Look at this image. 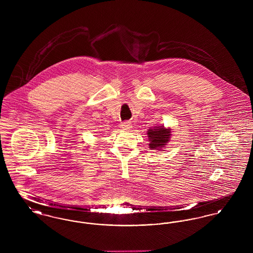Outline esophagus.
Returning a JSON list of instances; mask_svg holds the SVG:
<instances>
[{
    "label": "esophagus",
    "instance_id": "esophagus-1",
    "mask_svg": "<svg viewBox=\"0 0 253 253\" xmlns=\"http://www.w3.org/2000/svg\"><path fill=\"white\" fill-rule=\"evenodd\" d=\"M121 128H122L123 130H130V129L132 128V124H131V122H128V121L123 122V123L121 124Z\"/></svg>",
    "mask_w": 253,
    "mask_h": 253
}]
</instances>
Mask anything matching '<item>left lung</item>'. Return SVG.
I'll return each mask as SVG.
<instances>
[{
	"instance_id": "obj_1",
	"label": "left lung",
	"mask_w": 253,
	"mask_h": 253,
	"mask_svg": "<svg viewBox=\"0 0 253 253\" xmlns=\"http://www.w3.org/2000/svg\"><path fill=\"white\" fill-rule=\"evenodd\" d=\"M147 133L150 140L149 146L152 150H161V148H164L170 136V131L164 127L149 129Z\"/></svg>"
}]
</instances>
